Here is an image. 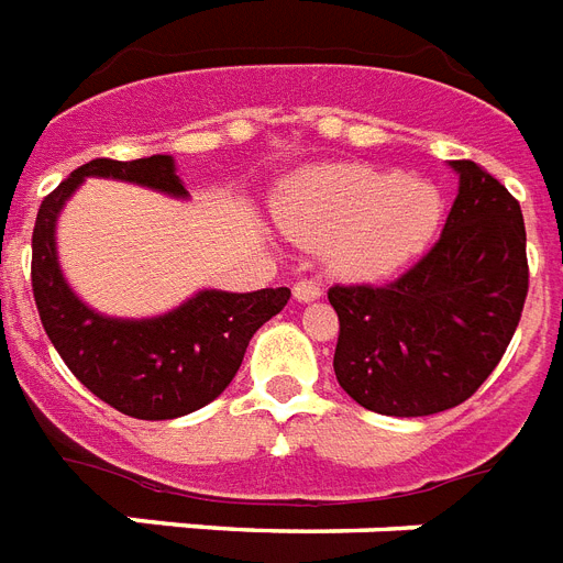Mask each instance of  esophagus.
Masks as SVG:
<instances>
[{"mask_svg":"<svg viewBox=\"0 0 563 563\" xmlns=\"http://www.w3.org/2000/svg\"><path fill=\"white\" fill-rule=\"evenodd\" d=\"M291 291H295V298H298V300H316V298H321V283L298 280Z\"/></svg>","mask_w":563,"mask_h":563,"instance_id":"obj_1","label":"esophagus"}]
</instances>
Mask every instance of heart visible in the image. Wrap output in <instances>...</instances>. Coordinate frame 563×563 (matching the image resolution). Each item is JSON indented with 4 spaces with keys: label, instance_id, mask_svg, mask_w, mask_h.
Masks as SVG:
<instances>
[{
    "label": "heart",
    "instance_id": "b5f03b06",
    "mask_svg": "<svg viewBox=\"0 0 563 563\" xmlns=\"http://www.w3.org/2000/svg\"><path fill=\"white\" fill-rule=\"evenodd\" d=\"M277 214L298 242L324 244L339 274L380 280L428 247L443 200L434 186L393 170L321 165L291 179Z\"/></svg>",
    "mask_w": 563,
    "mask_h": 563
}]
</instances>
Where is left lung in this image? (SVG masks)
I'll use <instances>...</instances> for the list:
<instances>
[{"instance_id": "1", "label": "left lung", "mask_w": 563, "mask_h": 563, "mask_svg": "<svg viewBox=\"0 0 563 563\" xmlns=\"http://www.w3.org/2000/svg\"><path fill=\"white\" fill-rule=\"evenodd\" d=\"M440 239L398 280L330 286L333 372L360 407L431 416L463 405L499 366L529 295L517 197L470 158Z\"/></svg>"}]
</instances>
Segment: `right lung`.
I'll list each match as a JSON object with an SVG mask.
<instances>
[{"label":"right lung","instance_id":"1","mask_svg":"<svg viewBox=\"0 0 563 563\" xmlns=\"http://www.w3.org/2000/svg\"><path fill=\"white\" fill-rule=\"evenodd\" d=\"M85 177H111L188 197L170 156L93 158L43 197L32 233V291L43 330L73 375L132 419H177L224 393L247 342L286 307L291 291L206 289L158 319H109L85 307L55 256V218Z\"/></svg>","mask_w":563,"mask_h":563}]
</instances>
